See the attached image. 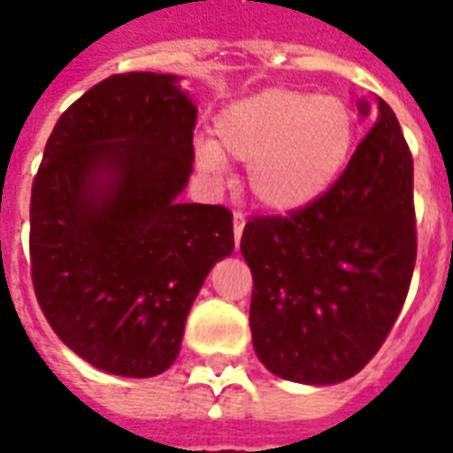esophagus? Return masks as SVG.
Listing matches in <instances>:
<instances>
[{"label":"esophagus","mask_w":453,"mask_h":453,"mask_svg":"<svg viewBox=\"0 0 453 453\" xmlns=\"http://www.w3.org/2000/svg\"><path fill=\"white\" fill-rule=\"evenodd\" d=\"M245 216L242 213H235L233 216V233H235V242H240V237H242V230H245Z\"/></svg>","instance_id":"obj_1"}]
</instances>
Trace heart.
<instances>
[{
    "mask_svg": "<svg viewBox=\"0 0 453 453\" xmlns=\"http://www.w3.org/2000/svg\"><path fill=\"white\" fill-rule=\"evenodd\" d=\"M359 119L347 99L269 87L227 104L216 116V142L196 145L198 167L247 162V191L274 213L311 206L337 184L357 148Z\"/></svg>",
    "mask_w": 453,
    "mask_h": 453,
    "instance_id": "1",
    "label": "heart"
}]
</instances>
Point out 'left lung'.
Segmentation results:
<instances>
[{"mask_svg": "<svg viewBox=\"0 0 453 453\" xmlns=\"http://www.w3.org/2000/svg\"><path fill=\"white\" fill-rule=\"evenodd\" d=\"M325 196L288 216L247 220L250 327L266 369L327 386L359 373L398 320L418 257L412 155L383 99Z\"/></svg>", "mask_w": 453, "mask_h": 453, "instance_id": "obj_1", "label": "left lung"}]
</instances>
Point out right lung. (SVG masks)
<instances>
[{
    "mask_svg": "<svg viewBox=\"0 0 453 453\" xmlns=\"http://www.w3.org/2000/svg\"><path fill=\"white\" fill-rule=\"evenodd\" d=\"M196 106L174 74L94 84L58 119L31 188V279L55 334L96 369L177 359L203 279L233 255L226 206L181 203Z\"/></svg>",
    "mask_w": 453,
    "mask_h": 453,
    "instance_id": "obj_1",
    "label": "right lung"
}]
</instances>
